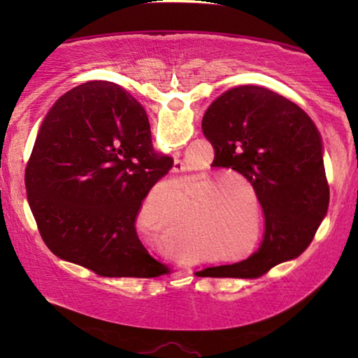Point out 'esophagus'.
<instances>
[{
	"label": "esophagus",
	"instance_id": "esophagus-1",
	"mask_svg": "<svg viewBox=\"0 0 358 358\" xmlns=\"http://www.w3.org/2000/svg\"><path fill=\"white\" fill-rule=\"evenodd\" d=\"M174 173H182V171L185 169V166H184V163L180 159H174Z\"/></svg>",
	"mask_w": 358,
	"mask_h": 358
}]
</instances>
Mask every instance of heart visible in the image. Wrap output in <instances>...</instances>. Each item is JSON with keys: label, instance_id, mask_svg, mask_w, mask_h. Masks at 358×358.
I'll return each instance as SVG.
<instances>
[{"label": "heart", "instance_id": "b5f03b06", "mask_svg": "<svg viewBox=\"0 0 358 358\" xmlns=\"http://www.w3.org/2000/svg\"><path fill=\"white\" fill-rule=\"evenodd\" d=\"M241 185L254 194V187L246 179L239 176H224L208 180L194 197V202L199 203L205 195L213 192L203 200L202 208L195 217V224L200 234L207 236L210 241L231 249H241L243 244L251 241L252 236V223L238 222V217H234V207H231L234 199L244 197L246 194Z\"/></svg>", "mask_w": 358, "mask_h": 358}]
</instances>
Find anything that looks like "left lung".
Instances as JSON below:
<instances>
[{"label": "left lung", "mask_w": 358, "mask_h": 358, "mask_svg": "<svg viewBox=\"0 0 358 358\" xmlns=\"http://www.w3.org/2000/svg\"><path fill=\"white\" fill-rule=\"evenodd\" d=\"M202 130L218 168L243 174L264 210L261 248L246 261L208 267L203 277L257 278L300 256L329 207L321 135L313 120L277 92L238 86L205 112Z\"/></svg>", "instance_id": "obj_1"}]
</instances>
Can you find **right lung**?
<instances>
[{"label":"right lung","mask_w":358,"mask_h":358,"mask_svg":"<svg viewBox=\"0 0 358 358\" xmlns=\"http://www.w3.org/2000/svg\"><path fill=\"white\" fill-rule=\"evenodd\" d=\"M173 168L151 143L143 106L120 86L90 81L43 119L26 168L27 200L47 248L101 277L151 278L135 222L150 189Z\"/></svg>","instance_id":"1"}]
</instances>
